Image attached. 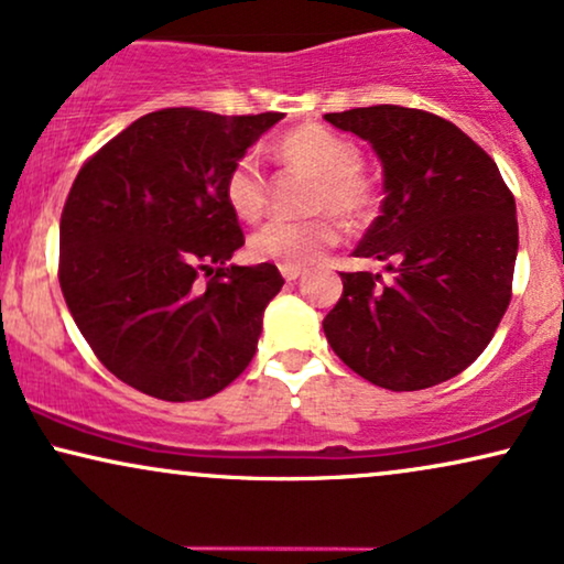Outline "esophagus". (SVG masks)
Instances as JSON below:
<instances>
[{"label":"esophagus","mask_w":564,"mask_h":564,"mask_svg":"<svg viewBox=\"0 0 564 564\" xmlns=\"http://www.w3.org/2000/svg\"><path fill=\"white\" fill-rule=\"evenodd\" d=\"M280 272L288 282H295V280H300V276H303L305 269L303 267H280Z\"/></svg>","instance_id":"34e87169"}]
</instances>
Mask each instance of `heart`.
Listing matches in <instances>:
<instances>
[{"label": "heart", "mask_w": 564, "mask_h": 564, "mask_svg": "<svg viewBox=\"0 0 564 564\" xmlns=\"http://www.w3.org/2000/svg\"><path fill=\"white\" fill-rule=\"evenodd\" d=\"M282 155L308 167L321 178L313 196V209L336 212L347 223H362L376 209V188L362 175L360 148L345 134L308 123L292 129L280 142ZM225 199L246 223H256L267 212L269 178L259 152H243L225 175ZM339 240V225L334 217L316 219H272L251 236V256L259 261H274L280 267H308Z\"/></svg>", "instance_id": "1"}]
</instances>
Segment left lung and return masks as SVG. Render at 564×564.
Listing matches in <instances>:
<instances>
[{"instance_id":"1","label":"left lung","mask_w":564,"mask_h":564,"mask_svg":"<svg viewBox=\"0 0 564 564\" xmlns=\"http://www.w3.org/2000/svg\"><path fill=\"white\" fill-rule=\"evenodd\" d=\"M383 165L380 215L355 256L391 282L341 272L324 318L328 345L357 376L420 391L466 370L506 316L518 253L516 199L495 160L441 116L404 106L326 113Z\"/></svg>"}]
</instances>
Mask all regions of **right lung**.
Masks as SVG:
<instances>
[{"mask_svg": "<svg viewBox=\"0 0 564 564\" xmlns=\"http://www.w3.org/2000/svg\"><path fill=\"white\" fill-rule=\"evenodd\" d=\"M282 113L163 108L79 167L58 225V284L95 357L163 401L215 397L248 368L282 274L236 267L225 175Z\"/></svg>", "mask_w": 564, "mask_h": 564, "instance_id": "1", "label": "right lung"}]
</instances>
